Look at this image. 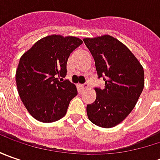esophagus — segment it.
<instances>
[{
	"instance_id": "34e87169",
	"label": "esophagus",
	"mask_w": 160,
	"mask_h": 160,
	"mask_svg": "<svg viewBox=\"0 0 160 160\" xmlns=\"http://www.w3.org/2000/svg\"><path fill=\"white\" fill-rule=\"evenodd\" d=\"M88 87H89V84H88L87 83H83V84L81 85V88H82V90H87L88 89Z\"/></svg>"
}]
</instances>
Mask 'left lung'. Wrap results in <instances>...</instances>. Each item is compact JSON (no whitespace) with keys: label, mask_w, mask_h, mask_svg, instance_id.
Instances as JSON below:
<instances>
[{"label":"left lung","mask_w":160,"mask_h":160,"mask_svg":"<svg viewBox=\"0 0 160 160\" xmlns=\"http://www.w3.org/2000/svg\"><path fill=\"white\" fill-rule=\"evenodd\" d=\"M104 88H95L96 100L86 107L89 120L104 128L121 123L134 108L144 87L143 68L127 47L110 35L84 38Z\"/></svg>","instance_id":"8db88e82"}]
</instances>
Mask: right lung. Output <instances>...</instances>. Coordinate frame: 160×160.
<instances>
[{"instance_id": "1", "label": "right lung", "mask_w": 160, "mask_h": 160, "mask_svg": "<svg viewBox=\"0 0 160 160\" xmlns=\"http://www.w3.org/2000/svg\"><path fill=\"white\" fill-rule=\"evenodd\" d=\"M83 43L74 36L52 34L36 42L19 59L16 83L22 102L42 123L60 119L77 95L74 83L63 80L70 53Z\"/></svg>"}]
</instances>
